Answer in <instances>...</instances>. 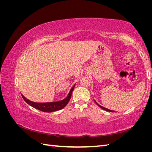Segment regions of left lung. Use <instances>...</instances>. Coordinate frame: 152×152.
<instances>
[{
  "instance_id": "1",
  "label": "left lung",
  "mask_w": 152,
  "mask_h": 152,
  "mask_svg": "<svg viewBox=\"0 0 152 152\" xmlns=\"http://www.w3.org/2000/svg\"><path fill=\"white\" fill-rule=\"evenodd\" d=\"M94 102H95V103L98 104V107H99L101 108H102V109H103V110H106V111H108V112H115V111H113V110H109V109H107V108H104V107H102V106H101V105H99L98 103H97V102H96V101L94 100Z\"/></svg>"
}]
</instances>
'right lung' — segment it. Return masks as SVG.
<instances>
[{"mask_svg":"<svg viewBox=\"0 0 152 152\" xmlns=\"http://www.w3.org/2000/svg\"><path fill=\"white\" fill-rule=\"evenodd\" d=\"M75 87V85L72 87V88L70 89V92L68 94L66 97L61 100L59 101V102H49V103H35L31 101L26 98L23 95H22V98L25 101L26 103H28L29 105L31 106L32 107H34L36 109H38L40 111L44 112H52L54 111H57V110H59L62 108H63L65 106L68 104V103L70 101L72 94L73 89Z\"/></svg>","mask_w":152,"mask_h":152,"instance_id":"add662e5","label":"right lung"}]
</instances>
